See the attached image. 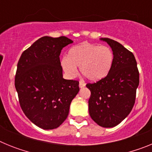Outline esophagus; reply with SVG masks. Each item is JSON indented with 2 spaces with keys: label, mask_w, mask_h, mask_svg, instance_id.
Listing matches in <instances>:
<instances>
[{
  "label": "esophagus",
  "mask_w": 152,
  "mask_h": 152,
  "mask_svg": "<svg viewBox=\"0 0 152 152\" xmlns=\"http://www.w3.org/2000/svg\"><path fill=\"white\" fill-rule=\"evenodd\" d=\"M84 87H85V84H84L83 81H80V82H79V88H84Z\"/></svg>",
  "instance_id": "esophagus-1"
}]
</instances>
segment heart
<instances>
[{"label":"heart","instance_id":"1","mask_svg":"<svg viewBox=\"0 0 152 152\" xmlns=\"http://www.w3.org/2000/svg\"><path fill=\"white\" fill-rule=\"evenodd\" d=\"M113 61V52L110 47L83 42L69 49L67 57L61 60V66L69 77H75L77 73V67H80L86 78L98 81L107 77Z\"/></svg>","mask_w":152,"mask_h":152}]
</instances>
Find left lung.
Returning a JSON list of instances; mask_svg holds the SVG:
<instances>
[{
  "label": "left lung",
  "mask_w": 152,
  "mask_h": 152,
  "mask_svg": "<svg viewBox=\"0 0 152 152\" xmlns=\"http://www.w3.org/2000/svg\"><path fill=\"white\" fill-rule=\"evenodd\" d=\"M100 39L111 47L114 61L107 77L86 85L91 93L88 107L90 116L96 124L111 128L121 123L132 110L139 72L132 52L115 40Z\"/></svg>",
  "instance_id": "left-lung-1"
}]
</instances>
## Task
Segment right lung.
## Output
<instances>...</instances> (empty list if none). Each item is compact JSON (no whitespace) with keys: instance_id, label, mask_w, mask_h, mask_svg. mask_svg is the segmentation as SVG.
I'll list each match as a JSON object with an SVG mask.
<instances>
[{"instance_id":"add662e5","label":"right lung","mask_w":152,"mask_h":152,"mask_svg":"<svg viewBox=\"0 0 152 152\" xmlns=\"http://www.w3.org/2000/svg\"><path fill=\"white\" fill-rule=\"evenodd\" d=\"M73 42L65 36H43L21 55L15 75L19 102L26 117L43 129L58 128L68 117L79 91L77 80L63 78L59 56Z\"/></svg>"}]
</instances>
